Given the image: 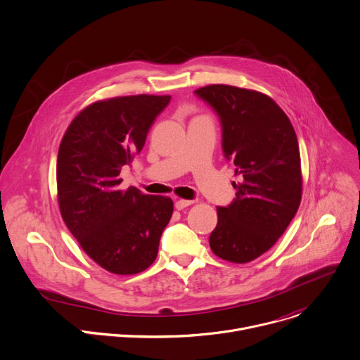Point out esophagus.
<instances>
[{
  "label": "esophagus",
  "mask_w": 360,
  "mask_h": 360,
  "mask_svg": "<svg viewBox=\"0 0 360 360\" xmlns=\"http://www.w3.org/2000/svg\"><path fill=\"white\" fill-rule=\"evenodd\" d=\"M193 203V200H186V199H178L176 202H175V208L178 210V211H181V210H184V208H188V207H191V205Z\"/></svg>",
  "instance_id": "34e87169"
}]
</instances>
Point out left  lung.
Here are the masks:
<instances>
[{"instance_id": "left-lung-1", "label": "left lung", "mask_w": 360, "mask_h": 360, "mask_svg": "<svg viewBox=\"0 0 360 360\" xmlns=\"http://www.w3.org/2000/svg\"><path fill=\"white\" fill-rule=\"evenodd\" d=\"M195 94L219 115L225 158L240 176L233 182V202L217 208L210 245L221 259L248 264L276 243L300 205L296 132L282 108L259 91L212 84Z\"/></svg>"}]
</instances>
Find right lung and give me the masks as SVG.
Wrapping results in <instances>:
<instances>
[{
	"label": "right lung",
	"instance_id": "right-lung-1",
	"mask_svg": "<svg viewBox=\"0 0 360 360\" xmlns=\"http://www.w3.org/2000/svg\"><path fill=\"white\" fill-rule=\"evenodd\" d=\"M171 95L101 99L71 121L58 149L61 217L89 258L115 275H135L157 259L174 202L169 196L121 189L122 167L142 149Z\"/></svg>",
	"mask_w": 360,
	"mask_h": 360
}]
</instances>
